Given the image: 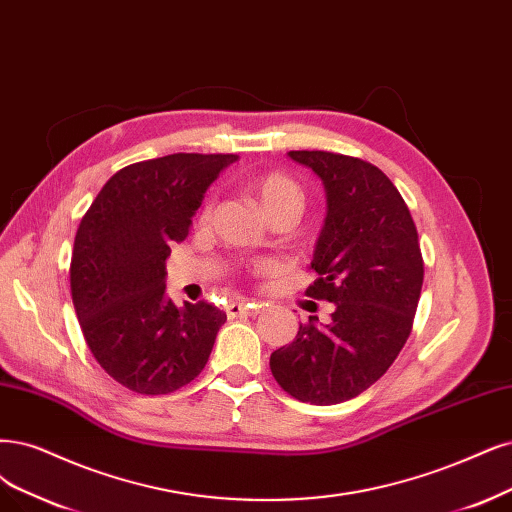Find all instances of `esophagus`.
Segmentation results:
<instances>
[{"instance_id":"obj_1","label":"esophagus","mask_w":512,"mask_h":512,"mask_svg":"<svg viewBox=\"0 0 512 512\" xmlns=\"http://www.w3.org/2000/svg\"><path fill=\"white\" fill-rule=\"evenodd\" d=\"M257 310H259V306L251 304V301H234V304L225 308V312L230 318H236V316H242V314H257Z\"/></svg>"}]
</instances>
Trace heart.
Masks as SVG:
<instances>
[{"label": "heart", "instance_id": "b5f03b06", "mask_svg": "<svg viewBox=\"0 0 512 512\" xmlns=\"http://www.w3.org/2000/svg\"><path fill=\"white\" fill-rule=\"evenodd\" d=\"M249 189L257 196L266 213L276 219L280 215H299L301 206H304V189L301 185L282 170H268V173H259L249 179ZM211 208V202H206L204 211ZM257 272H270L274 270L272 261H257Z\"/></svg>", "mask_w": 512, "mask_h": 512}]
</instances>
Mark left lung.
I'll use <instances>...</instances> for the list:
<instances>
[{"mask_svg": "<svg viewBox=\"0 0 512 512\" xmlns=\"http://www.w3.org/2000/svg\"><path fill=\"white\" fill-rule=\"evenodd\" d=\"M327 189V219L306 295L331 301L329 325L314 316L289 346L272 352L270 369L293 399L335 405L375 384L403 350L424 282L409 206L380 168L333 151H289Z\"/></svg>", "mask_w": 512, "mask_h": 512, "instance_id": "8db88e82", "label": "left lung"}]
</instances>
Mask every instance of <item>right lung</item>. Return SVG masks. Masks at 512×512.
<instances>
[{"label":"right lung","instance_id":"obj_1","mask_svg":"<svg viewBox=\"0 0 512 512\" xmlns=\"http://www.w3.org/2000/svg\"><path fill=\"white\" fill-rule=\"evenodd\" d=\"M236 154H170L118 170L80 221L71 255V299L97 363L137 394H168L204 369L225 312L166 297L170 242Z\"/></svg>","mask_w":512,"mask_h":512}]
</instances>
